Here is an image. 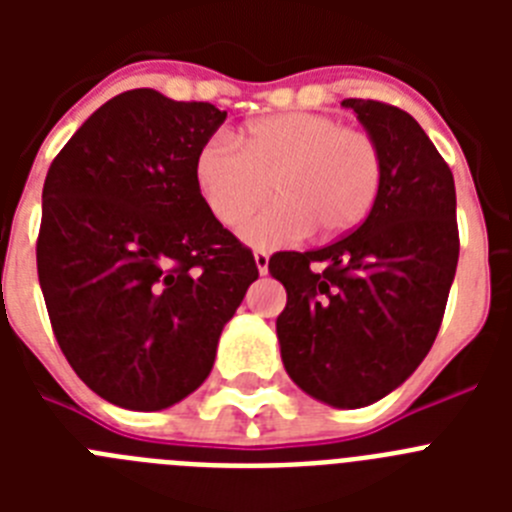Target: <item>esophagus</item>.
<instances>
[{"label":"esophagus","mask_w":512,"mask_h":512,"mask_svg":"<svg viewBox=\"0 0 512 512\" xmlns=\"http://www.w3.org/2000/svg\"><path fill=\"white\" fill-rule=\"evenodd\" d=\"M253 261H256V269H259V274H266V271H269V253L266 251L253 253Z\"/></svg>","instance_id":"1"}]
</instances>
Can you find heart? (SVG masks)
<instances>
[{
  "label": "heart",
  "mask_w": 512,
  "mask_h": 512,
  "mask_svg": "<svg viewBox=\"0 0 512 512\" xmlns=\"http://www.w3.org/2000/svg\"><path fill=\"white\" fill-rule=\"evenodd\" d=\"M194 182L212 215L238 228L269 194L264 215L243 228L253 246L295 243L315 228L348 233L369 215L382 187V153L364 130L336 117L287 112L251 122L238 143L215 135L197 151Z\"/></svg>",
  "instance_id": "1"
}]
</instances>
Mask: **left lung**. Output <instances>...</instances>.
Listing matches in <instances>:
<instances>
[{
  "label": "left lung",
  "instance_id": "obj_1",
  "mask_svg": "<svg viewBox=\"0 0 512 512\" xmlns=\"http://www.w3.org/2000/svg\"><path fill=\"white\" fill-rule=\"evenodd\" d=\"M382 153V187L359 228L312 251H282L277 318L292 382L333 408H364L418 369L441 328L459 261L449 164L395 104L343 99Z\"/></svg>",
  "mask_w": 512,
  "mask_h": 512
}]
</instances>
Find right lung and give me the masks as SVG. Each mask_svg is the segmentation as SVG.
Here are the masks:
<instances>
[{
    "label": "right lung",
    "mask_w": 512,
    "mask_h": 512,
    "mask_svg": "<svg viewBox=\"0 0 512 512\" xmlns=\"http://www.w3.org/2000/svg\"><path fill=\"white\" fill-rule=\"evenodd\" d=\"M225 115L130 89L71 135L45 176L35 256L48 318L81 382L120 408L192 395L259 279L251 248L194 182L197 151Z\"/></svg>",
    "instance_id": "add662e5"
}]
</instances>
